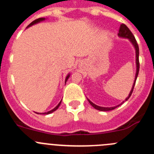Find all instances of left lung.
I'll return each mask as SVG.
<instances>
[{"label":"left lung","instance_id":"8db88e82","mask_svg":"<svg viewBox=\"0 0 154 154\" xmlns=\"http://www.w3.org/2000/svg\"><path fill=\"white\" fill-rule=\"evenodd\" d=\"M118 36H120V37H123V38H128V39H130V41L131 42L132 44L134 45V46L135 48V50H136V64H137V72H136V75H135V80H134V85H133V87H132V89L131 91H130L129 93V95H128V98L125 99V101H127V100L128 99V98L131 97V95L132 92H133L134 91V85H135V82H136V80H137V75H138V73H139V69H140V63H139V46H138V44L137 43V40L136 39H135L134 36L133 35V33H131V31L130 30L129 28L128 27V26H126L125 24H124V23H122V24H121V26H120V28H119V33H118ZM88 102L90 103V105H91V106L93 107V108H94L95 109L97 110H99V111H111V110H114L115 108H116L117 107L120 106V105H121V104H120L119 105H118V106H115V107H111V108H105V107H100V106H98V105H94V103L91 102L90 100H88Z\"/></svg>","mask_w":154,"mask_h":154}]
</instances>
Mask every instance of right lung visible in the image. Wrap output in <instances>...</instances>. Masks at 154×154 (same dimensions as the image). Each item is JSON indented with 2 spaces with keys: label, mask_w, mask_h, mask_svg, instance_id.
I'll use <instances>...</instances> for the list:
<instances>
[{
  "label": "right lung",
  "mask_w": 154,
  "mask_h": 154,
  "mask_svg": "<svg viewBox=\"0 0 154 154\" xmlns=\"http://www.w3.org/2000/svg\"><path fill=\"white\" fill-rule=\"evenodd\" d=\"M43 20H45V18H39V19H36V20H33V22L31 23L30 24H29V26H27V27H29V26H32V25L35 24V23H37L40 22V21ZM69 75H68L67 76H66V81H67V79H69ZM61 101H60V102L59 103V104H58V105H57V106L56 107V108H53V110H51V111H48V112H46V113H43V115H49V114H50V113L53 112V111H56V109H58V108H59V107H60V104H61ZM37 114H39V113H37ZM40 114H41V113H40Z\"/></svg>",
  "instance_id": "add662e5"
}]
</instances>
